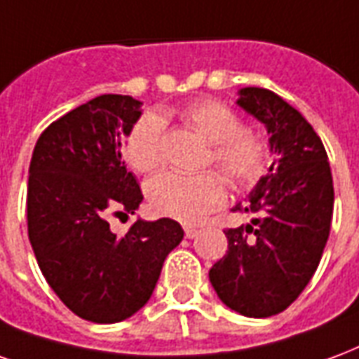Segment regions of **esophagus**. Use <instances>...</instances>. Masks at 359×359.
<instances>
[{
	"instance_id": "esophagus-1",
	"label": "esophagus",
	"mask_w": 359,
	"mask_h": 359,
	"mask_svg": "<svg viewBox=\"0 0 359 359\" xmlns=\"http://www.w3.org/2000/svg\"><path fill=\"white\" fill-rule=\"evenodd\" d=\"M183 231H185V237H187V239H193V237H197L198 235V227L185 226L183 227Z\"/></svg>"
}]
</instances>
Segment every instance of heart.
<instances>
[{
	"label": "heart",
	"instance_id": "obj_1",
	"mask_svg": "<svg viewBox=\"0 0 359 359\" xmlns=\"http://www.w3.org/2000/svg\"><path fill=\"white\" fill-rule=\"evenodd\" d=\"M182 118L212 143L210 156L231 187L248 189L268 168V141L262 133L243 128V120L229 104L216 99H195L183 107ZM164 120L145 112L124 140V156L137 172H151L162 158ZM147 201L153 212L180 222H201L226 201V187L218 174L203 172L185 176L162 172L147 183Z\"/></svg>",
	"mask_w": 359,
	"mask_h": 359
}]
</instances>
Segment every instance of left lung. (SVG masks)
<instances>
[{"label":"left lung","instance_id":"1","mask_svg":"<svg viewBox=\"0 0 359 359\" xmlns=\"http://www.w3.org/2000/svg\"><path fill=\"white\" fill-rule=\"evenodd\" d=\"M237 104L260 120L276 158L250 191L247 226L226 229L227 252L210 268L219 300L247 318L287 310L319 266L333 219V176L319 135L300 112L264 88H243Z\"/></svg>","mask_w":359,"mask_h":359}]
</instances>
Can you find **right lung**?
<instances>
[{
	"label": "right lung",
	"instance_id": "1",
	"mask_svg": "<svg viewBox=\"0 0 359 359\" xmlns=\"http://www.w3.org/2000/svg\"><path fill=\"white\" fill-rule=\"evenodd\" d=\"M140 116L133 97H95L47 126L28 170V239L38 266L62 304L93 323H116L147 304L183 239L170 218H137L124 235L109 226V216L133 214L143 201L120 153Z\"/></svg>",
	"mask_w": 359,
	"mask_h": 359
}]
</instances>
